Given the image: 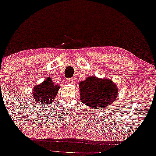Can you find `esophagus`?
<instances>
[{
    "mask_svg": "<svg viewBox=\"0 0 156 156\" xmlns=\"http://www.w3.org/2000/svg\"><path fill=\"white\" fill-rule=\"evenodd\" d=\"M66 83H68V84H73L74 83V79L73 78H69V79H67L66 80Z\"/></svg>",
    "mask_w": 156,
    "mask_h": 156,
    "instance_id": "esophagus-1",
    "label": "esophagus"
}]
</instances>
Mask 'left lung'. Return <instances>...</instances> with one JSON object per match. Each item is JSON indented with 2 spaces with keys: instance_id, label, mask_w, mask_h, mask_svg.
Returning a JSON list of instances; mask_svg holds the SVG:
<instances>
[{
  "instance_id": "obj_1",
  "label": "left lung",
  "mask_w": 156,
  "mask_h": 156,
  "mask_svg": "<svg viewBox=\"0 0 156 156\" xmlns=\"http://www.w3.org/2000/svg\"><path fill=\"white\" fill-rule=\"evenodd\" d=\"M81 101L88 107L101 109L108 107L117 98L118 87L112 80L90 76L79 83Z\"/></svg>"
}]
</instances>
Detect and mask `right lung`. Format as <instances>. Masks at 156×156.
<instances>
[{"mask_svg":"<svg viewBox=\"0 0 156 156\" xmlns=\"http://www.w3.org/2000/svg\"><path fill=\"white\" fill-rule=\"evenodd\" d=\"M59 88L60 86L55 84L51 78H48L43 82L35 86L32 91L33 99L39 105L52 103L57 96Z\"/></svg>","mask_w":156,"mask_h":156,"instance_id":"obj_1","label":"right lung"}]
</instances>
